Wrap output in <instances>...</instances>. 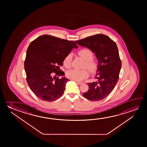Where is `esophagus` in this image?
I'll return each instance as SVG.
<instances>
[{"instance_id": "34e87169", "label": "esophagus", "mask_w": 147, "mask_h": 147, "mask_svg": "<svg viewBox=\"0 0 147 147\" xmlns=\"http://www.w3.org/2000/svg\"><path fill=\"white\" fill-rule=\"evenodd\" d=\"M75 82H76L77 84H78L79 85H81V84H83V82H77V81H75Z\"/></svg>"}]
</instances>
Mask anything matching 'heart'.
Here are the masks:
<instances>
[{
	"label": "heart",
	"mask_w": 147,
	"mask_h": 147,
	"mask_svg": "<svg viewBox=\"0 0 147 147\" xmlns=\"http://www.w3.org/2000/svg\"><path fill=\"white\" fill-rule=\"evenodd\" d=\"M78 54L86 61L85 67L90 72H95L97 69V63L93 60V53L88 48H84L80 50ZM72 59V55L71 53L68 54L63 59V65L66 68H70L71 65ZM67 77L68 78L80 82L86 78L88 76V72L86 70H76L72 69L67 72Z\"/></svg>",
	"instance_id": "heart-1"
}]
</instances>
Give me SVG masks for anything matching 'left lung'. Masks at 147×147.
<instances>
[{
	"mask_svg": "<svg viewBox=\"0 0 147 147\" xmlns=\"http://www.w3.org/2000/svg\"><path fill=\"white\" fill-rule=\"evenodd\" d=\"M75 42L95 53L98 62L95 76L97 81L88 84L89 90L83 94L84 97L94 101L104 99L113 91L119 78L122 62L117 46L109 36L103 34Z\"/></svg>",
	"mask_w": 147,
	"mask_h": 147,
	"instance_id": "1",
	"label": "left lung"
}]
</instances>
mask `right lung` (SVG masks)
Instances as JSON below:
<instances>
[{
    "label": "right lung",
    "mask_w": 147,
    "mask_h": 147,
    "mask_svg": "<svg viewBox=\"0 0 147 147\" xmlns=\"http://www.w3.org/2000/svg\"><path fill=\"white\" fill-rule=\"evenodd\" d=\"M73 48L75 42L47 34L42 35L32 42L26 51L24 69L26 81L30 90L39 99L53 101L63 94L65 84L70 80L63 76L59 69L63 59Z\"/></svg>",
    "instance_id": "obj_1"
}]
</instances>
